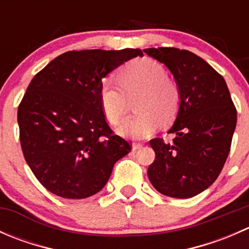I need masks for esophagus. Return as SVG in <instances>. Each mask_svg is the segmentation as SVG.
I'll return each instance as SVG.
<instances>
[{
    "instance_id": "obj_1",
    "label": "esophagus",
    "mask_w": 249,
    "mask_h": 249,
    "mask_svg": "<svg viewBox=\"0 0 249 249\" xmlns=\"http://www.w3.org/2000/svg\"><path fill=\"white\" fill-rule=\"evenodd\" d=\"M143 147L142 143H132V149L134 150H139Z\"/></svg>"
}]
</instances>
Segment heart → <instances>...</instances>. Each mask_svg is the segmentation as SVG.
Segmentation results:
<instances>
[{
	"instance_id": "1",
	"label": "heart",
	"mask_w": 249,
	"mask_h": 249,
	"mask_svg": "<svg viewBox=\"0 0 249 249\" xmlns=\"http://www.w3.org/2000/svg\"><path fill=\"white\" fill-rule=\"evenodd\" d=\"M119 87L106 80L100 87V105L110 124H123L129 110V100L135 101L137 114L130 118L120 132L141 140L154 134L160 122L167 123L177 114L180 104L179 88L167 77L162 65L149 57L127 62L117 74Z\"/></svg>"
}]
</instances>
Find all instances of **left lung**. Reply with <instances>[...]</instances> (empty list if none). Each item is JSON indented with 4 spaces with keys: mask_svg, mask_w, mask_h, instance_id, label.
I'll return each instance as SVG.
<instances>
[{
    "mask_svg": "<svg viewBox=\"0 0 249 249\" xmlns=\"http://www.w3.org/2000/svg\"><path fill=\"white\" fill-rule=\"evenodd\" d=\"M149 56L172 72L180 104L169 134L150 140L155 160L148 167L153 187L166 196L188 199L207 189L229 155L236 112L224 78L205 60L177 48H148Z\"/></svg>",
    "mask_w": 249,
    "mask_h": 249,
    "instance_id": "1",
    "label": "left lung"
}]
</instances>
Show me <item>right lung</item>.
I'll return each instance as SVG.
<instances>
[{
  "instance_id": "add662e5",
  "label": "right lung",
  "mask_w": 249,
  "mask_h": 249,
  "mask_svg": "<svg viewBox=\"0 0 249 249\" xmlns=\"http://www.w3.org/2000/svg\"><path fill=\"white\" fill-rule=\"evenodd\" d=\"M141 49L72 50L39 71L18 107L22 154L42 185L64 199L99 193L131 150L100 105L102 78Z\"/></svg>"
}]
</instances>
